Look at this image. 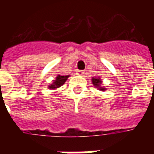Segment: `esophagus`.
Returning a JSON list of instances; mask_svg holds the SVG:
<instances>
[{
	"label": "esophagus",
	"mask_w": 154,
	"mask_h": 154,
	"mask_svg": "<svg viewBox=\"0 0 154 154\" xmlns=\"http://www.w3.org/2000/svg\"><path fill=\"white\" fill-rule=\"evenodd\" d=\"M77 75H80V76H84V74H85V71H83V70H77Z\"/></svg>",
	"instance_id": "1"
}]
</instances>
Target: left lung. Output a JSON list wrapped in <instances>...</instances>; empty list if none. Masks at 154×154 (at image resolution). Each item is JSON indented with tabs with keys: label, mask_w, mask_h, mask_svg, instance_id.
Returning <instances> with one entry per match:
<instances>
[{
	"label": "left lung",
	"mask_w": 154,
	"mask_h": 154,
	"mask_svg": "<svg viewBox=\"0 0 154 154\" xmlns=\"http://www.w3.org/2000/svg\"><path fill=\"white\" fill-rule=\"evenodd\" d=\"M92 83L97 88H99L100 90H105V88H102V87H100V84H101V81L99 77H92Z\"/></svg>",
	"instance_id": "8db88e82"
}]
</instances>
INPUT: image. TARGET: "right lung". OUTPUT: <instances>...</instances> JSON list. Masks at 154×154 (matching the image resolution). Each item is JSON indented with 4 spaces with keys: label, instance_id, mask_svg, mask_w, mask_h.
<instances>
[{
    "label": "right lung",
    "instance_id": "1",
    "mask_svg": "<svg viewBox=\"0 0 154 154\" xmlns=\"http://www.w3.org/2000/svg\"><path fill=\"white\" fill-rule=\"evenodd\" d=\"M68 77L69 76H60V75H58L57 78H56V80L54 82V84L49 86V88L50 89H55V88H58L61 86H63L64 82L67 81Z\"/></svg>",
    "mask_w": 154,
    "mask_h": 154
}]
</instances>
